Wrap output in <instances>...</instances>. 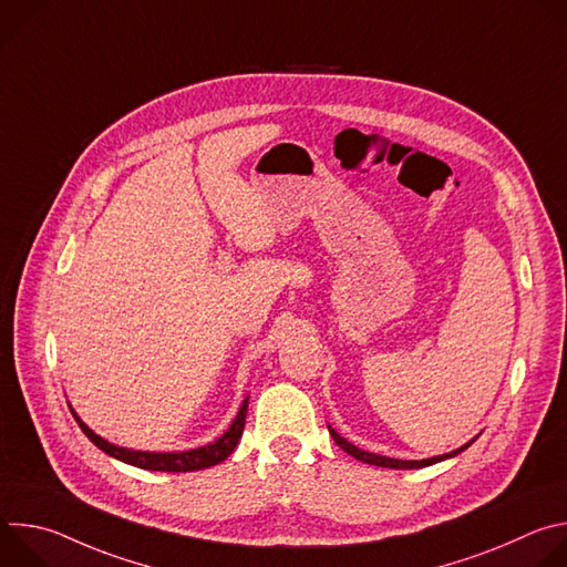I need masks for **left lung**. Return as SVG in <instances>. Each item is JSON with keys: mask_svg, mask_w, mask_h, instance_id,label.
Segmentation results:
<instances>
[{"mask_svg": "<svg viewBox=\"0 0 567 567\" xmlns=\"http://www.w3.org/2000/svg\"><path fill=\"white\" fill-rule=\"evenodd\" d=\"M330 435H332L334 442H337L346 453H350L352 457H357V460H361V462H365V464L385 466V468H424V466H431V464H435V462L455 457L457 453H462L464 449H468V446L473 444V440H475V437H473V440L466 442L464 446H460V449H455V451H451V453H444V455H435V457H426V460H396V457H385V455H377V453L361 451L359 446H354V444H350L346 437H341L332 426H330Z\"/></svg>", "mask_w": 567, "mask_h": 567, "instance_id": "1", "label": "left lung"}]
</instances>
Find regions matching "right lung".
Wrapping results in <instances>:
<instances>
[{"instance_id": "right-lung-1", "label": "right lung", "mask_w": 567, "mask_h": 567, "mask_svg": "<svg viewBox=\"0 0 567 567\" xmlns=\"http://www.w3.org/2000/svg\"><path fill=\"white\" fill-rule=\"evenodd\" d=\"M247 409H249V396L241 401V406L233 420V424L228 426V431L217 437L215 442L206 444V446H199V449H190V451H182V453H152V451H132V449H123V446H116L107 440H103L101 435H96L83 420H80L75 415V411L71 409L73 413V420L78 422V426L83 429V433L107 455L125 462V464H132V466H138V468H147V471H168V473H186V471H199V468H208V466H215L219 462H224L237 446L239 437H241V431H245V422H247Z\"/></svg>"}]
</instances>
